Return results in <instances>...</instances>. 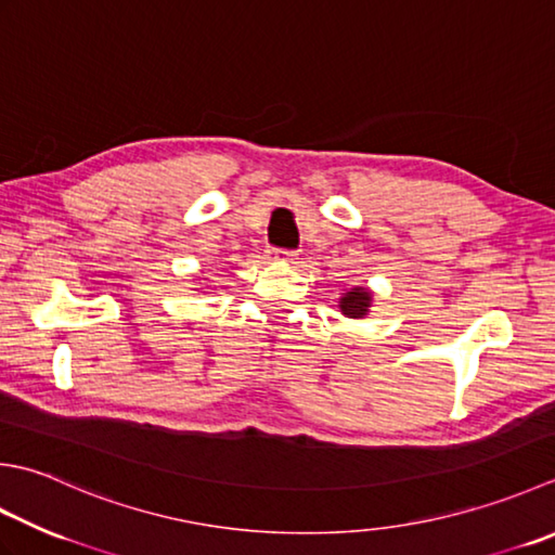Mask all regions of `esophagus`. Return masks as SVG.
<instances>
[{"instance_id":"1","label":"esophagus","mask_w":555,"mask_h":555,"mask_svg":"<svg viewBox=\"0 0 555 555\" xmlns=\"http://www.w3.org/2000/svg\"><path fill=\"white\" fill-rule=\"evenodd\" d=\"M271 257H274V259H286V262H293V259H298V253H296V249L274 247V249H271Z\"/></svg>"}]
</instances>
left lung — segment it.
<instances>
[{"mask_svg": "<svg viewBox=\"0 0 555 555\" xmlns=\"http://www.w3.org/2000/svg\"><path fill=\"white\" fill-rule=\"evenodd\" d=\"M339 308L344 314H349V318H356V320L363 318L367 308H371V293L361 286H356L339 300Z\"/></svg>", "mask_w": 555, "mask_h": 555, "instance_id": "left-lung-1", "label": "left lung"}]
</instances>
